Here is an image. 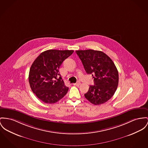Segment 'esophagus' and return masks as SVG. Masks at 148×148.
<instances>
[{"instance_id":"1","label":"esophagus","mask_w":148,"mask_h":148,"mask_svg":"<svg viewBox=\"0 0 148 148\" xmlns=\"http://www.w3.org/2000/svg\"><path fill=\"white\" fill-rule=\"evenodd\" d=\"M80 84H81V83L79 82H76V83H75V84H73V85H75V86H79L80 85Z\"/></svg>"}]
</instances>
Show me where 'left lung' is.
<instances>
[{"label": "left lung", "instance_id": "1", "mask_svg": "<svg viewBox=\"0 0 148 148\" xmlns=\"http://www.w3.org/2000/svg\"><path fill=\"white\" fill-rule=\"evenodd\" d=\"M88 74H91L94 85H90L85 97L94 105L107 102L114 94L118 84V72L114 63L103 51L76 50Z\"/></svg>", "mask_w": 148, "mask_h": 148}]
</instances>
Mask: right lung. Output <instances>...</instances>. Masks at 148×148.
<instances>
[{
	"instance_id": "right-lung-1",
	"label": "right lung",
	"mask_w": 148,
	"mask_h": 148,
	"mask_svg": "<svg viewBox=\"0 0 148 148\" xmlns=\"http://www.w3.org/2000/svg\"><path fill=\"white\" fill-rule=\"evenodd\" d=\"M73 50L50 49L41 53L32 64L29 72L30 88L38 98L53 104L63 98L69 88L60 78L59 69Z\"/></svg>"
}]
</instances>
